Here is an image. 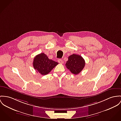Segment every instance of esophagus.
Instances as JSON below:
<instances>
[{
  "instance_id": "esophagus-1",
  "label": "esophagus",
  "mask_w": 121,
  "mask_h": 121,
  "mask_svg": "<svg viewBox=\"0 0 121 121\" xmlns=\"http://www.w3.org/2000/svg\"><path fill=\"white\" fill-rule=\"evenodd\" d=\"M58 62L59 64H62L64 63V61H63V60H61V59H58Z\"/></svg>"
}]
</instances>
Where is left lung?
I'll use <instances>...</instances> for the list:
<instances>
[{
  "instance_id": "1",
  "label": "left lung",
  "mask_w": 121,
  "mask_h": 121,
  "mask_svg": "<svg viewBox=\"0 0 121 121\" xmlns=\"http://www.w3.org/2000/svg\"><path fill=\"white\" fill-rule=\"evenodd\" d=\"M85 61L83 58L79 55L73 54L68 57L65 66L66 68L74 74H78L83 69Z\"/></svg>"
}]
</instances>
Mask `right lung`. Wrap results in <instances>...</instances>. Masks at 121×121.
<instances>
[{"instance_id":"1","label":"right lung","mask_w":121,"mask_h":121,"mask_svg":"<svg viewBox=\"0 0 121 121\" xmlns=\"http://www.w3.org/2000/svg\"><path fill=\"white\" fill-rule=\"evenodd\" d=\"M58 64L56 62L48 58L44 53L35 56L34 59L33 66L37 72L42 75H46Z\"/></svg>"}]
</instances>
